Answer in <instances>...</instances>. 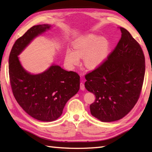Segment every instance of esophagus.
<instances>
[{"instance_id": "esophagus-1", "label": "esophagus", "mask_w": 152, "mask_h": 152, "mask_svg": "<svg viewBox=\"0 0 152 152\" xmlns=\"http://www.w3.org/2000/svg\"><path fill=\"white\" fill-rule=\"evenodd\" d=\"M80 89H81L82 91H84V90H85V86H84V84H83L82 82L80 83Z\"/></svg>"}]
</instances>
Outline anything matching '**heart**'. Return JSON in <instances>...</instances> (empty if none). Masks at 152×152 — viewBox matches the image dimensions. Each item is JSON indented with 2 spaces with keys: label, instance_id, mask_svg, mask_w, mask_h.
Masks as SVG:
<instances>
[{
  "label": "heart",
  "instance_id": "1",
  "mask_svg": "<svg viewBox=\"0 0 152 152\" xmlns=\"http://www.w3.org/2000/svg\"><path fill=\"white\" fill-rule=\"evenodd\" d=\"M74 50L68 48L64 60L69 66L72 67L80 63V57H83V64L89 69L101 66L105 62L111 49L108 38L93 33L77 38L73 44Z\"/></svg>",
  "mask_w": 152,
  "mask_h": 152
}]
</instances>
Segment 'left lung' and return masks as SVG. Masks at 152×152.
Masks as SVG:
<instances>
[{"instance_id": "1", "label": "left lung", "mask_w": 152, "mask_h": 152, "mask_svg": "<svg viewBox=\"0 0 152 152\" xmlns=\"http://www.w3.org/2000/svg\"><path fill=\"white\" fill-rule=\"evenodd\" d=\"M108 59L86 75L85 88L95 95L90 105L93 117L102 122L118 121L136 104L145 74V58L137 42L125 28Z\"/></svg>"}]
</instances>
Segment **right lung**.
Returning <instances> with one entry per match:
<instances>
[{"instance_id":"obj_1","label":"right lung","mask_w":152,"mask_h":152,"mask_svg":"<svg viewBox=\"0 0 152 152\" xmlns=\"http://www.w3.org/2000/svg\"><path fill=\"white\" fill-rule=\"evenodd\" d=\"M49 24L30 28L15 41L9 57V75L16 101L31 117L42 121H56L69 100L80 89V76L56 64L44 72L31 74L25 70L18 56L34 38L50 30Z\"/></svg>"}]
</instances>
